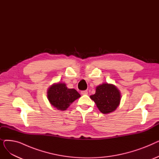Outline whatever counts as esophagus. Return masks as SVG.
<instances>
[{
    "instance_id": "34e87169",
    "label": "esophagus",
    "mask_w": 159,
    "mask_h": 159,
    "mask_svg": "<svg viewBox=\"0 0 159 159\" xmlns=\"http://www.w3.org/2000/svg\"><path fill=\"white\" fill-rule=\"evenodd\" d=\"M88 92L87 90L82 91H81V94H82V95H88Z\"/></svg>"
}]
</instances>
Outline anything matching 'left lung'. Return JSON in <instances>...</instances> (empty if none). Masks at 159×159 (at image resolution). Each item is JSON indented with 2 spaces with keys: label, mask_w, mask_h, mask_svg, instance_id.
Wrapping results in <instances>:
<instances>
[{
  "label": "left lung",
  "mask_w": 159,
  "mask_h": 159,
  "mask_svg": "<svg viewBox=\"0 0 159 159\" xmlns=\"http://www.w3.org/2000/svg\"><path fill=\"white\" fill-rule=\"evenodd\" d=\"M90 98L95 102L100 111L108 114L119 107L121 93L115 85L104 82L96 87L95 93L91 95Z\"/></svg>",
  "instance_id": "obj_1"
}]
</instances>
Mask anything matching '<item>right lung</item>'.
<instances>
[{"label":"right lung","mask_w":159,"mask_h":159,"mask_svg":"<svg viewBox=\"0 0 159 159\" xmlns=\"http://www.w3.org/2000/svg\"><path fill=\"white\" fill-rule=\"evenodd\" d=\"M80 95L76 89L67 88L64 82L54 83L48 89L47 98L51 105L57 110L64 111Z\"/></svg>","instance_id":"add662e5"}]
</instances>
